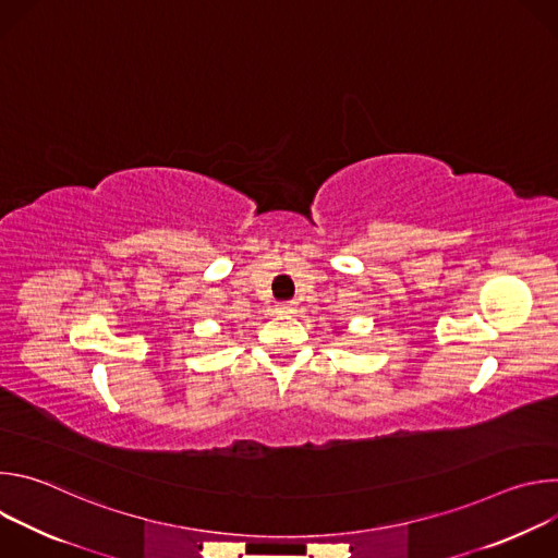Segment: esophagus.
<instances>
[{
	"instance_id": "1",
	"label": "esophagus",
	"mask_w": 558,
	"mask_h": 558,
	"mask_svg": "<svg viewBox=\"0 0 558 558\" xmlns=\"http://www.w3.org/2000/svg\"><path fill=\"white\" fill-rule=\"evenodd\" d=\"M278 308H280L282 313H291V311L295 308V302H293V300H289V302H280V304H278Z\"/></svg>"
}]
</instances>
